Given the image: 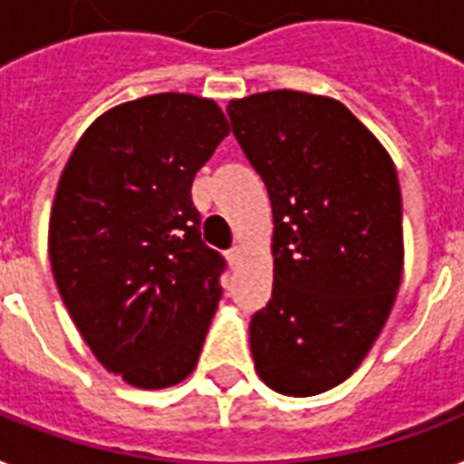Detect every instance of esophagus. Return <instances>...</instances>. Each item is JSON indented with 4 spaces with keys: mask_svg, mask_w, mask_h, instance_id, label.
Returning <instances> with one entry per match:
<instances>
[{
    "mask_svg": "<svg viewBox=\"0 0 464 464\" xmlns=\"http://www.w3.org/2000/svg\"><path fill=\"white\" fill-rule=\"evenodd\" d=\"M226 257H228V262H231V267H238L240 260H243V246L240 243H236V246L226 253Z\"/></svg>",
    "mask_w": 464,
    "mask_h": 464,
    "instance_id": "34e87169",
    "label": "esophagus"
}]
</instances>
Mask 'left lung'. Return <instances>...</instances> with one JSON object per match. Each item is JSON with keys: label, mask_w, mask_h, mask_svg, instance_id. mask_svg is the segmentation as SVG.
I'll use <instances>...</instances> for the list:
<instances>
[{"label": "left lung", "mask_w": 464, "mask_h": 464, "mask_svg": "<svg viewBox=\"0 0 464 464\" xmlns=\"http://www.w3.org/2000/svg\"><path fill=\"white\" fill-rule=\"evenodd\" d=\"M228 118L275 214V286L250 320L255 368L282 395H320L366 359L402 282L395 163L334 98L265 91L231 101Z\"/></svg>", "instance_id": "1"}]
</instances>
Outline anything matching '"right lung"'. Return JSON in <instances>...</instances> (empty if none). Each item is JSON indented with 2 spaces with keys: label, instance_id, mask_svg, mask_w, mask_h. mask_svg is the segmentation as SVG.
Here are the masks:
<instances>
[{
  "label": "right lung",
  "instance_id": "obj_1",
  "mask_svg": "<svg viewBox=\"0 0 464 464\" xmlns=\"http://www.w3.org/2000/svg\"><path fill=\"white\" fill-rule=\"evenodd\" d=\"M228 130L211 98L144 96L93 120L62 170L54 284L93 356L134 388L185 381L217 313L226 262L189 188Z\"/></svg>",
  "mask_w": 464,
  "mask_h": 464
}]
</instances>
